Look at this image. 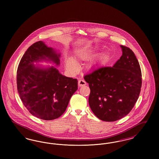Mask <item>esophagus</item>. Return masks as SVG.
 I'll use <instances>...</instances> for the list:
<instances>
[{
    "instance_id": "esophagus-1",
    "label": "esophagus",
    "mask_w": 159,
    "mask_h": 159,
    "mask_svg": "<svg viewBox=\"0 0 159 159\" xmlns=\"http://www.w3.org/2000/svg\"><path fill=\"white\" fill-rule=\"evenodd\" d=\"M86 84V82H85L84 80H82V79L79 80V82H78V85H79V87L85 86Z\"/></svg>"
}]
</instances>
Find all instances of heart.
Instances as JSON below:
<instances>
[{"instance_id": "heart-1", "label": "heart", "mask_w": 159, "mask_h": 159, "mask_svg": "<svg viewBox=\"0 0 159 159\" xmlns=\"http://www.w3.org/2000/svg\"><path fill=\"white\" fill-rule=\"evenodd\" d=\"M77 59L80 60H88L92 57V50L90 48H85L78 51L76 53ZM109 58L107 53H100L92 61L91 64L95 66H100L106 64L108 61ZM66 67L71 73H76L78 70V64L76 61L71 57L66 60Z\"/></svg>"}]
</instances>
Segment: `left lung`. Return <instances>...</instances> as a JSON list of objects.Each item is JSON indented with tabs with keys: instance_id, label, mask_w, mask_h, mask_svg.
Segmentation results:
<instances>
[{
	"instance_id": "obj_1",
	"label": "left lung",
	"mask_w": 159,
	"mask_h": 159,
	"mask_svg": "<svg viewBox=\"0 0 159 159\" xmlns=\"http://www.w3.org/2000/svg\"><path fill=\"white\" fill-rule=\"evenodd\" d=\"M122 55L113 67H101L84 76L91 89L89 104L100 120L114 121L128 115L138 99L142 74L134 52L120 45Z\"/></svg>"
}]
</instances>
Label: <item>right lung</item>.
<instances>
[{
    "label": "right lung",
    "instance_id": "obj_1",
    "mask_svg": "<svg viewBox=\"0 0 159 159\" xmlns=\"http://www.w3.org/2000/svg\"><path fill=\"white\" fill-rule=\"evenodd\" d=\"M60 53L39 41L31 45L20 61L16 74L17 90L24 106L33 116L54 120L64 113L77 90V80L62 75L53 67H36L34 62L53 61L58 66Z\"/></svg>",
    "mask_w": 159,
    "mask_h": 159
}]
</instances>
